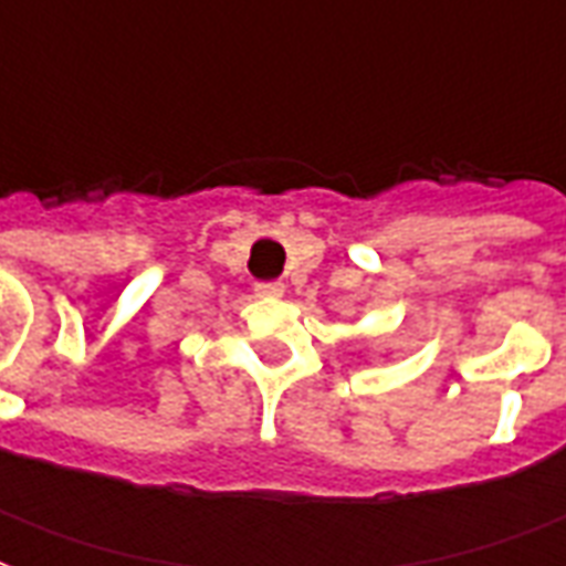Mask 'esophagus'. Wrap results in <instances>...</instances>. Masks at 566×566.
I'll use <instances>...</instances> for the list:
<instances>
[{"instance_id":"obj_1","label":"esophagus","mask_w":566,"mask_h":566,"mask_svg":"<svg viewBox=\"0 0 566 566\" xmlns=\"http://www.w3.org/2000/svg\"><path fill=\"white\" fill-rule=\"evenodd\" d=\"M254 294L270 296V300H275V296L284 294V284L282 282H258V284H254Z\"/></svg>"}]
</instances>
